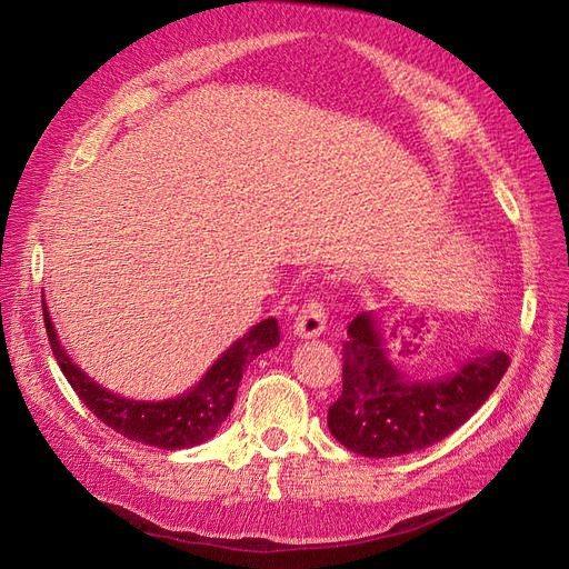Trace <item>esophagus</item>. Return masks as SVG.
<instances>
[{
	"mask_svg": "<svg viewBox=\"0 0 569 569\" xmlns=\"http://www.w3.org/2000/svg\"><path fill=\"white\" fill-rule=\"evenodd\" d=\"M327 322V313L325 306L318 299H311L308 303L301 306V311L295 320V335L301 339H311V337H320L325 330Z\"/></svg>",
	"mask_w": 569,
	"mask_h": 569,
	"instance_id": "1",
	"label": "esophagus"
}]
</instances>
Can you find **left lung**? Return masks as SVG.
Wrapping results in <instances>:
<instances>
[{"label":"left lung","mask_w":569,"mask_h":569,"mask_svg":"<svg viewBox=\"0 0 569 569\" xmlns=\"http://www.w3.org/2000/svg\"><path fill=\"white\" fill-rule=\"evenodd\" d=\"M347 335L341 393L327 410V427L341 446L366 458L403 456L446 439L475 416L510 366L503 351H491L462 360L453 375L416 382L387 360L372 313H358Z\"/></svg>","instance_id":"obj_1"}]
</instances>
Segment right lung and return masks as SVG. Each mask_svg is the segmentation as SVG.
<instances>
[{"instance_id":"obj_1","label":"right lung","mask_w":569,"mask_h":569,"mask_svg":"<svg viewBox=\"0 0 569 569\" xmlns=\"http://www.w3.org/2000/svg\"><path fill=\"white\" fill-rule=\"evenodd\" d=\"M42 316L49 347L54 351L57 363L66 375L68 385L78 393V399L88 406L101 422L111 427L113 432L166 451L189 449V446H197L203 443L206 439H211L218 432V427L230 416L244 368L256 356H261L280 343V325L274 318H268L253 325L242 339H237L232 347L216 360L211 370L201 377V382L194 389H189L187 393L178 396V399L168 401H132L92 382L90 377L68 358L61 341L57 339L54 327H51L44 299Z\"/></svg>"}]
</instances>
